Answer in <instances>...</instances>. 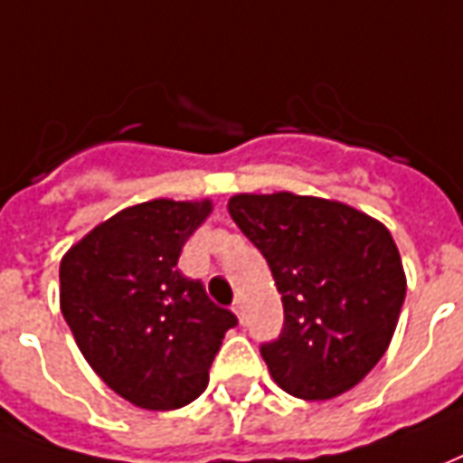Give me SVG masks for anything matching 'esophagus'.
Segmentation results:
<instances>
[{
  "instance_id": "esophagus-1",
  "label": "esophagus",
  "mask_w": 463,
  "mask_h": 463,
  "mask_svg": "<svg viewBox=\"0 0 463 463\" xmlns=\"http://www.w3.org/2000/svg\"><path fill=\"white\" fill-rule=\"evenodd\" d=\"M232 310H235V316L241 318V323L245 321V306H242V298H235V303H232Z\"/></svg>"
}]
</instances>
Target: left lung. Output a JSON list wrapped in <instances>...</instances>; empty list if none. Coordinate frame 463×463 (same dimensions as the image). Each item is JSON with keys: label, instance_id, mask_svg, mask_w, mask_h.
<instances>
[{"label": "left lung", "instance_id": "left-lung-1", "mask_svg": "<svg viewBox=\"0 0 463 463\" xmlns=\"http://www.w3.org/2000/svg\"><path fill=\"white\" fill-rule=\"evenodd\" d=\"M228 213L263 253L283 300V331L260 345L273 381L306 401L354 389L386 354L406 298L386 225L293 193L232 195Z\"/></svg>", "mask_w": 463, "mask_h": 463}]
</instances>
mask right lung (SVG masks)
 I'll use <instances>...</instances> for the list:
<instances>
[{
  "label": "right lung",
  "instance_id": "obj_1",
  "mask_svg": "<svg viewBox=\"0 0 463 463\" xmlns=\"http://www.w3.org/2000/svg\"><path fill=\"white\" fill-rule=\"evenodd\" d=\"M213 203L150 200L119 210L64 253L60 308L109 389L147 411L187 406L238 318L177 270Z\"/></svg>",
  "mask_w": 463,
  "mask_h": 463
}]
</instances>
